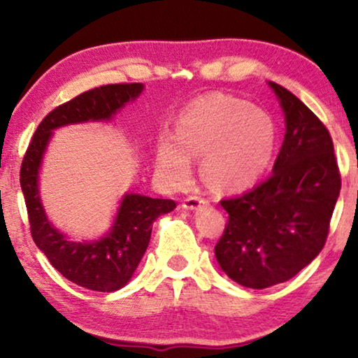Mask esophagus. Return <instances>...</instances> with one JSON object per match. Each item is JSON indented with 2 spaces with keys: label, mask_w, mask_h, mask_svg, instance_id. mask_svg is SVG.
Instances as JSON below:
<instances>
[{
  "label": "esophagus",
  "mask_w": 358,
  "mask_h": 358,
  "mask_svg": "<svg viewBox=\"0 0 358 358\" xmlns=\"http://www.w3.org/2000/svg\"><path fill=\"white\" fill-rule=\"evenodd\" d=\"M208 202L202 197H199V195H190V197H187L184 200L182 203V208L185 210H197L199 207H202V205H207Z\"/></svg>",
  "instance_id": "obj_1"
}]
</instances>
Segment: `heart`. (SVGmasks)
<instances>
[{"label":"heart","mask_w":358,"mask_h":358,"mask_svg":"<svg viewBox=\"0 0 358 358\" xmlns=\"http://www.w3.org/2000/svg\"><path fill=\"white\" fill-rule=\"evenodd\" d=\"M277 143L272 115L238 97L212 92L185 107L176 134L156 146V171L178 189L192 174V156L202 155V174L212 187L238 190L256 182L271 164Z\"/></svg>","instance_id":"1"}]
</instances>
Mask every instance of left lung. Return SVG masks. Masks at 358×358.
Here are the masks:
<instances>
[{
    "instance_id": "left-lung-1",
    "label": "left lung",
    "mask_w": 358,
    "mask_h": 358,
    "mask_svg": "<svg viewBox=\"0 0 358 358\" xmlns=\"http://www.w3.org/2000/svg\"><path fill=\"white\" fill-rule=\"evenodd\" d=\"M268 86L285 114L280 153L271 178L220 202L228 224L215 246L222 271L257 290L290 280L321 252L341 192L324 124L285 87Z\"/></svg>"
}]
</instances>
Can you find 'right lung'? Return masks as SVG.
I'll use <instances>...</instances> for the list:
<instances>
[{
    "mask_svg": "<svg viewBox=\"0 0 358 358\" xmlns=\"http://www.w3.org/2000/svg\"><path fill=\"white\" fill-rule=\"evenodd\" d=\"M141 83L94 87L53 109L34 134L21 164V189L37 248L63 277L94 292L125 287L148 248L153 222L176 208L169 199L125 194L110 231L96 241H70L48 222L38 194V171L53 130L83 122H107L143 91Z\"/></svg>",
    "mask_w": 358,
    "mask_h": 358,
    "instance_id": "1",
    "label": "right lung"
}]
</instances>
